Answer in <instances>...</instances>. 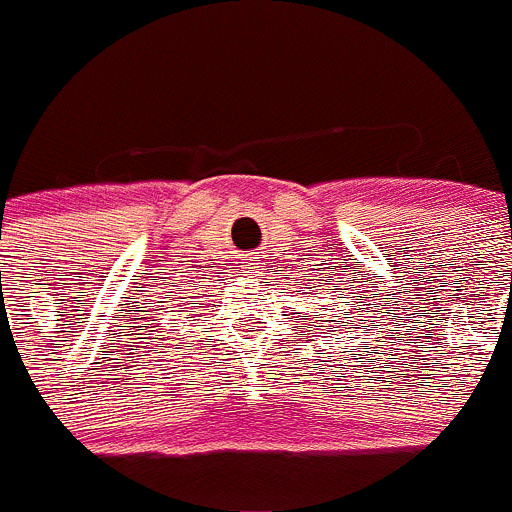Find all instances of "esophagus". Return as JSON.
<instances>
[{"mask_svg": "<svg viewBox=\"0 0 512 512\" xmlns=\"http://www.w3.org/2000/svg\"><path fill=\"white\" fill-rule=\"evenodd\" d=\"M246 263H249V268H254V271H261V256H251V258H246Z\"/></svg>", "mask_w": 512, "mask_h": 512, "instance_id": "obj_1", "label": "esophagus"}]
</instances>
